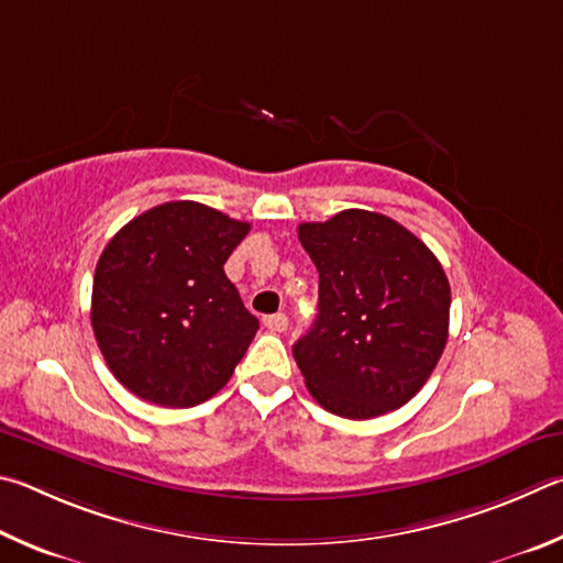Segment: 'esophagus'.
Segmentation results:
<instances>
[{"label": "esophagus", "mask_w": 563, "mask_h": 563, "mask_svg": "<svg viewBox=\"0 0 563 563\" xmlns=\"http://www.w3.org/2000/svg\"><path fill=\"white\" fill-rule=\"evenodd\" d=\"M264 327L269 329L272 333H282V331H287V327H289L287 313H272V317H264Z\"/></svg>", "instance_id": "34e87169"}]
</instances>
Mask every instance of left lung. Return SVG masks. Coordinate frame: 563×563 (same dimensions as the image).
Instances as JSON below:
<instances>
[{"label":"left lung","mask_w":563,"mask_h":563,"mask_svg":"<svg viewBox=\"0 0 563 563\" xmlns=\"http://www.w3.org/2000/svg\"><path fill=\"white\" fill-rule=\"evenodd\" d=\"M319 272V313L294 358L333 416L368 420L416 396L445 351L450 282L438 256L386 214L343 210L299 224Z\"/></svg>","instance_id":"obj_1"}]
</instances>
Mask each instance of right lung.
<instances>
[{
  "mask_svg": "<svg viewBox=\"0 0 563 563\" xmlns=\"http://www.w3.org/2000/svg\"><path fill=\"white\" fill-rule=\"evenodd\" d=\"M250 222L177 200L137 214L106 244L91 327L113 376L137 398L192 408L232 378L260 321L224 262Z\"/></svg>",
  "mask_w": 563,
  "mask_h": 563,
  "instance_id": "1",
  "label": "right lung"
}]
</instances>
